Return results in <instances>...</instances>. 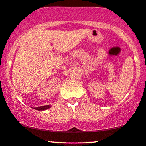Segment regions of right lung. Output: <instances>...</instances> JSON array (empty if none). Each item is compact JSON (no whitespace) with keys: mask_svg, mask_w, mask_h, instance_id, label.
I'll return each instance as SVG.
<instances>
[{"mask_svg":"<svg viewBox=\"0 0 146 146\" xmlns=\"http://www.w3.org/2000/svg\"><path fill=\"white\" fill-rule=\"evenodd\" d=\"M50 107L51 105H45L42 106H39V107H34L33 108L37 110H45L48 109V108H50Z\"/></svg>","mask_w":146,"mask_h":146,"instance_id":"add662e5","label":"right lung"}]
</instances>
